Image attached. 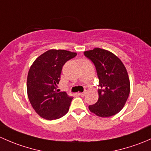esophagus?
Listing matches in <instances>:
<instances>
[{
    "label": "esophagus",
    "instance_id": "1",
    "mask_svg": "<svg viewBox=\"0 0 151 151\" xmlns=\"http://www.w3.org/2000/svg\"><path fill=\"white\" fill-rule=\"evenodd\" d=\"M86 92H80V93H78V94L79 96H81V97H83V96L86 95Z\"/></svg>",
    "mask_w": 151,
    "mask_h": 151
}]
</instances>
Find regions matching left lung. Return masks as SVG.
<instances>
[{"label":"left lung","instance_id":"1","mask_svg":"<svg viewBox=\"0 0 151 151\" xmlns=\"http://www.w3.org/2000/svg\"><path fill=\"white\" fill-rule=\"evenodd\" d=\"M95 66L99 78V99L88 106L99 117H110L124 108L130 92V82L125 66L115 54L95 48L83 52Z\"/></svg>","mask_w":151,"mask_h":151}]
</instances>
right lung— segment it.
I'll use <instances>...</instances> for the list:
<instances>
[{
	"label": "right lung",
	"instance_id": "right-lung-1",
	"mask_svg": "<svg viewBox=\"0 0 151 151\" xmlns=\"http://www.w3.org/2000/svg\"><path fill=\"white\" fill-rule=\"evenodd\" d=\"M77 54L51 49L38 57L31 65L27 80V95L31 105L40 116L54 120L69 110L73 97L65 91L58 92L57 84L63 65Z\"/></svg>",
	"mask_w": 151,
	"mask_h": 151
}]
</instances>
